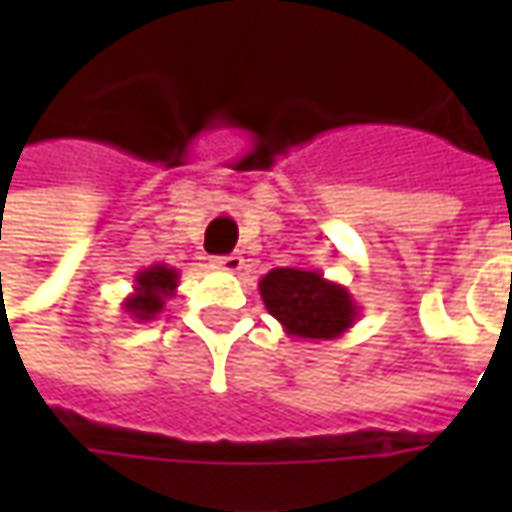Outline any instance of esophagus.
Wrapping results in <instances>:
<instances>
[{"mask_svg": "<svg viewBox=\"0 0 512 512\" xmlns=\"http://www.w3.org/2000/svg\"><path fill=\"white\" fill-rule=\"evenodd\" d=\"M213 268H219V271H227V274H238L241 268H244V257L241 255H219L211 260Z\"/></svg>", "mask_w": 512, "mask_h": 512, "instance_id": "esophagus-1", "label": "esophagus"}]
</instances>
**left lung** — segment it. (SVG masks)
Instances as JSON below:
<instances>
[{
    "label": "left lung",
    "mask_w": 512,
    "mask_h": 512,
    "mask_svg": "<svg viewBox=\"0 0 512 512\" xmlns=\"http://www.w3.org/2000/svg\"><path fill=\"white\" fill-rule=\"evenodd\" d=\"M260 296L288 337L310 343L343 337L359 318V304L348 288L326 279L315 268H271L260 279Z\"/></svg>",
    "instance_id": "1"
}]
</instances>
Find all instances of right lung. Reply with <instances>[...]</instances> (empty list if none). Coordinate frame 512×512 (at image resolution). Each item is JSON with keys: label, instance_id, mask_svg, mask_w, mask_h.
Masks as SVG:
<instances>
[{"label": "right lung", "instance_id": "add662e5", "mask_svg": "<svg viewBox=\"0 0 512 512\" xmlns=\"http://www.w3.org/2000/svg\"><path fill=\"white\" fill-rule=\"evenodd\" d=\"M178 279V268L167 266V263H153V266L136 271L134 290L123 299L120 310L126 312L131 321H156L158 312L164 310V301L175 296Z\"/></svg>", "mask_w": 512, "mask_h": 512}]
</instances>
